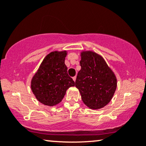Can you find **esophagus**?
<instances>
[{"mask_svg": "<svg viewBox=\"0 0 146 146\" xmlns=\"http://www.w3.org/2000/svg\"><path fill=\"white\" fill-rule=\"evenodd\" d=\"M72 79H73V80L74 81V82H75V81H76V76H74V77L72 78Z\"/></svg>", "mask_w": 146, "mask_h": 146, "instance_id": "1", "label": "esophagus"}]
</instances>
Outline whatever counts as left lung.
<instances>
[{"mask_svg":"<svg viewBox=\"0 0 146 146\" xmlns=\"http://www.w3.org/2000/svg\"><path fill=\"white\" fill-rule=\"evenodd\" d=\"M81 69L78 73L76 87L85 105L91 109L107 105L117 88V78L101 56L92 51H82Z\"/></svg>","mask_w":146,"mask_h":146,"instance_id":"left-lung-1","label":"left lung"}]
</instances>
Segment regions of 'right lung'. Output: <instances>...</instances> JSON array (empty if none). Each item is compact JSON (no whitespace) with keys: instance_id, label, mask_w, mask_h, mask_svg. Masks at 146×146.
Here are the masks:
<instances>
[{"instance_id":"1","label":"right lung","mask_w":146,"mask_h":146,"mask_svg":"<svg viewBox=\"0 0 146 146\" xmlns=\"http://www.w3.org/2000/svg\"><path fill=\"white\" fill-rule=\"evenodd\" d=\"M67 51H54L47 55L32 78L31 88L37 101L47 106L60 103L75 83L68 74L65 58Z\"/></svg>"}]
</instances>
